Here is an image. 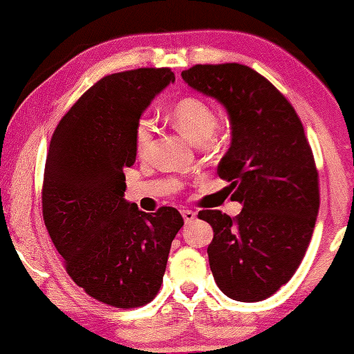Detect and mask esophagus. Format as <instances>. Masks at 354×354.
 Instances as JSON below:
<instances>
[{
  "instance_id": "34e87169",
  "label": "esophagus",
  "mask_w": 354,
  "mask_h": 354,
  "mask_svg": "<svg viewBox=\"0 0 354 354\" xmlns=\"http://www.w3.org/2000/svg\"><path fill=\"white\" fill-rule=\"evenodd\" d=\"M180 213H182V218H184L185 225L192 223V221H194L195 218H197V213H195L194 210H182Z\"/></svg>"
}]
</instances>
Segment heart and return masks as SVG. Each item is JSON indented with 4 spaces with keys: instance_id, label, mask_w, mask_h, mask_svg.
<instances>
[{
    "instance_id": "obj_1",
    "label": "heart",
    "mask_w": 354,
    "mask_h": 354,
    "mask_svg": "<svg viewBox=\"0 0 354 354\" xmlns=\"http://www.w3.org/2000/svg\"><path fill=\"white\" fill-rule=\"evenodd\" d=\"M170 123L178 133L195 146L205 144L212 138L216 128V115L213 108L202 98L185 97L180 98L170 110ZM152 124L149 120H141L136 128V149L139 156H144L151 147Z\"/></svg>"
}]
</instances>
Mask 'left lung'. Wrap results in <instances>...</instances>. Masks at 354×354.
Returning a JSON list of instances; mask_svg holds the SVG:
<instances>
[{"mask_svg": "<svg viewBox=\"0 0 354 354\" xmlns=\"http://www.w3.org/2000/svg\"><path fill=\"white\" fill-rule=\"evenodd\" d=\"M182 78L216 100L231 124L218 176L236 187L243 210L198 213L213 228V277L230 299L259 302L290 281L312 239L320 208L312 149L292 104L246 65H195Z\"/></svg>", "mask_w": 354, "mask_h": 354, "instance_id": "1", "label": "left lung"}]
</instances>
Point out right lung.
Segmentation results:
<instances>
[{"label":"right lung","mask_w":354,"mask_h":354,"mask_svg":"<svg viewBox=\"0 0 354 354\" xmlns=\"http://www.w3.org/2000/svg\"><path fill=\"white\" fill-rule=\"evenodd\" d=\"M174 80L170 68L103 77L50 139L42 189L49 236L73 282L118 308L156 297L170 244L184 225L176 208L146 213L124 198V169L136 162L139 120Z\"/></svg>","instance_id":"1"}]
</instances>
